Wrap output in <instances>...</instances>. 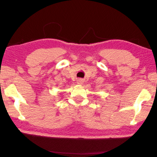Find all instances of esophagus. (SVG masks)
<instances>
[{"mask_svg":"<svg viewBox=\"0 0 157 157\" xmlns=\"http://www.w3.org/2000/svg\"><path fill=\"white\" fill-rule=\"evenodd\" d=\"M83 82V81L81 78H78V80H77V83H78V84H82Z\"/></svg>","mask_w":157,"mask_h":157,"instance_id":"1","label":"esophagus"}]
</instances>
